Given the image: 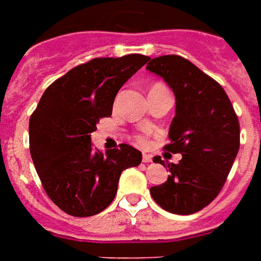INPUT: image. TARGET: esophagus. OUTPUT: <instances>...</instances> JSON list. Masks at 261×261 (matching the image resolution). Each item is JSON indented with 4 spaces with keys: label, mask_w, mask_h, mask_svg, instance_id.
I'll list each match as a JSON object with an SVG mask.
<instances>
[{
    "label": "esophagus",
    "mask_w": 261,
    "mask_h": 261,
    "mask_svg": "<svg viewBox=\"0 0 261 261\" xmlns=\"http://www.w3.org/2000/svg\"><path fill=\"white\" fill-rule=\"evenodd\" d=\"M152 160V156L149 155V153H144L143 155V162L144 163H149Z\"/></svg>",
    "instance_id": "34e87169"
}]
</instances>
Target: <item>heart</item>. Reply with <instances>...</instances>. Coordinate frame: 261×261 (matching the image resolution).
Here are the masks:
<instances>
[{"mask_svg":"<svg viewBox=\"0 0 261 261\" xmlns=\"http://www.w3.org/2000/svg\"><path fill=\"white\" fill-rule=\"evenodd\" d=\"M137 143L139 144H145L147 143V139L144 136H137Z\"/></svg>","mask_w":261,"mask_h":261,"instance_id":"obj_1","label":"heart"}]
</instances>
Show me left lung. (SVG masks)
I'll return each mask as SVG.
<instances>
[{"instance_id":"obj_1","label":"left lung","mask_w":261,"mask_h":261,"mask_svg":"<svg viewBox=\"0 0 261 261\" xmlns=\"http://www.w3.org/2000/svg\"><path fill=\"white\" fill-rule=\"evenodd\" d=\"M147 70L174 91L175 117L164 149L182 155L178 164L153 158L171 175L151 187V195L170 213H197L220 194L230 172L240 148L239 118L220 83L182 56L149 59Z\"/></svg>"}]
</instances>
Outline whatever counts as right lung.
<instances>
[{
  "instance_id": "add662e5",
  "label": "right lung",
  "mask_w": 261,
  "mask_h": 261,
  "mask_svg": "<svg viewBox=\"0 0 261 261\" xmlns=\"http://www.w3.org/2000/svg\"><path fill=\"white\" fill-rule=\"evenodd\" d=\"M149 58H95L56 79L41 95L29 120V151L51 201L64 213H101L117 194L121 172L141 163V152L121 144L102 153L91 147L90 133L112 116L122 85Z\"/></svg>"
}]
</instances>
